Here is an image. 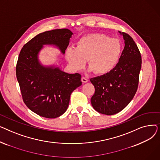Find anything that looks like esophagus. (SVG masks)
Here are the masks:
<instances>
[{
  "instance_id": "obj_1",
  "label": "esophagus",
  "mask_w": 160,
  "mask_h": 160,
  "mask_svg": "<svg viewBox=\"0 0 160 160\" xmlns=\"http://www.w3.org/2000/svg\"><path fill=\"white\" fill-rule=\"evenodd\" d=\"M81 80H82V82L83 83H86V82H88V78H86V77H82Z\"/></svg>"
}]
</instances>
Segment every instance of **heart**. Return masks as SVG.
<instances>
[{
    "label": "heart",
    "mask_w": 160,
    "mask_h": 160,
    "mask_svg": "<svg viewBox=\"0 0 160 160\" xmlns=\"http://www.w3.org/2000/svg\"><path fill=\"white\" fill-rule=\"evenodd\" d=\"M122 51V45L118 39L97 33L80 38L77 47L67 48L65 57L71 68L75 71L84 68L88 59L89 71L106 74L119 63Z\"/></svg>",
    "instance_id": "obj_1"
}]
</instances>
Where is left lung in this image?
I'll use <instances>...</instances> for the list:
<instances>
[{
	"mask_svg": "<svg viewBox=\"0 0 160 160\" xmlns=\"http://www.w3.org/2000/svg\"><path fill=\"white\" fill-rule=\"evenodd\" d=\"M119 32L125 44L119 63L110 72L90 79L95 89L91 105L107 115L119 113L130 102L138 89L141 68V56L135 41L127 33Z\"/></svg>",
	"mask_w": 160,
	"mask_h": 160,
	"instance_id": "left-lung-1",
	"label": "left lung"
}]
</instances>
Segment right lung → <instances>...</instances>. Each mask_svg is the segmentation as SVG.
<instances>
[{
	"instance_id": "1",
	"label": "right lung",
	"mask_w": 160,
	"mask_h": 160,
	"mask_svg": "<svg viewBox=\"0 0 160 160\" xmlns=\"http://www.w3.org/2000/svg\"><path fill=\"white\" fill-rule=\"evenodd\" d=\"M72 34L67 28L39 33L23 46L18 58L16 76L23 101L31 111L45 118H56L66 112L72 92L82 85L81 75L42 65L39 53L44 45H50L64 54Z\"/></svg>"
}]
</instances>
